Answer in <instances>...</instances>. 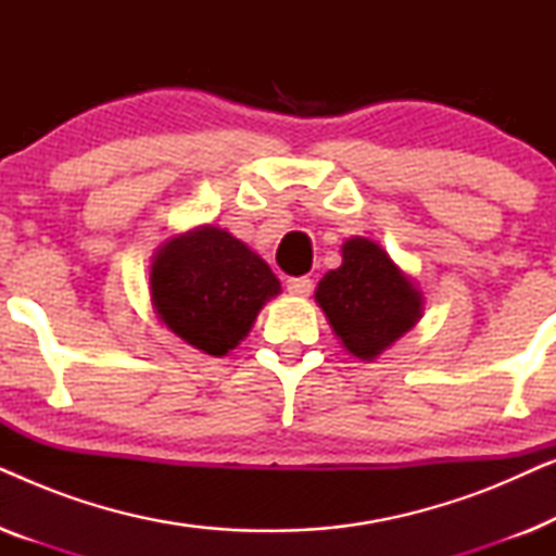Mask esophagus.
Here are the masks:
<instances>
[{"mask_svg":"<svg viewBox=\"0 0 556 556\" xmlns=\"http://www.w3.org/2000/svg\"><path fill=\"white\" fill-rule=\"evenodd\" d=\"M286 288H288V293H293V295H308L311 291H314V280L306 278V276L288 278Z\"/></svg>","mask_w":556,"mask_h":556,"instance_id":"obj_1","label":"esophagus"}]
</instances>
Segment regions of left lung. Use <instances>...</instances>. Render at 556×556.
Returning a JSON list of instances; mask_svg holds the SVG:
<instances>
[{
  "instance_id": "8db88e82",
  "label": "left lung",
  "mask_w": 556,
  "mask_h": 556,
  "mask_svg": "<svg viewBox=\"0 0 556 556\" xmlns=\"http://www.w3.org/2000/svg\"><path fill=\"white\" fill-rule=\"evenodd\" d=\"M344 263L318 280L316 301L331 329L359 359H375L422 316V295L377 242L354 238Z\"/></svg>"
}]
</instances>
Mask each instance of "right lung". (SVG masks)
Segmentation results:
<instances>
[{"mask_svg": "<svg viewBox=\"0 0 556 556\" xmlns=\"http://www.w3.org/2000/svg\"><path fill=\"white\" fill-rule=\"evenodd\" d=\"M278 291L268 263L219 227L179 235L151 265V301L159 318L212 356L238 346L263 303Z\"/></svg>", "mask_w": 556, "mask_h": 556, "instance_id": "right-lung-1", "label": "right lung"}]
</instances>
